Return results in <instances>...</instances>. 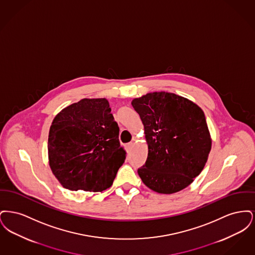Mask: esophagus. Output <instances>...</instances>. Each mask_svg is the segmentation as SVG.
I'll list each match as a JSON object with an SVG mask.
<instances>
[{
	"label": "esophagus",
	"mask_w": 255,
	"mask_h": 255,
	"mask_svg": "<svg viewBox=\"0 0 255 255\" xmlns=\"http://www.w3.org/2000/svg\"><path fill=\"white\" fill-rule=\"evenodd\" d=\"M133 142H129V143H127L126 145H125V148H126V150H127V152H129L131 149H132V147H133Z\"/></svg>",
	"instance_id": "1"
}]
</instances>
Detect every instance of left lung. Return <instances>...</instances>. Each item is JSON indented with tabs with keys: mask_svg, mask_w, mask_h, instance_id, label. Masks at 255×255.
<instances>
[{
	"mask_svg": "<svg viewBox=\"0 0 255 255\" xmlns=\"http://www.w3.org/2000/svg\"><path fill=\"white\" fill-rule=\"evenodd\" d=\"M144 125L148 157L137 173L147 187L172 194L187 187L204 169L211 150L206 117L197 104L166 92L132 101Z\"/></svg>",
	"mask_w": 255,
	"mask_h": 255,
	"instance_id": "left-lung-1",
	"label": "left lung"
}]
</instances>
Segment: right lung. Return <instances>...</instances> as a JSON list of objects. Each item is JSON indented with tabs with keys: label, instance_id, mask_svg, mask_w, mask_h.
Segmentation results:
<instances>
[{
	"label": "right lung",
	"instance_id": "obj_1",
	"mask_svg": "<svg viewBox=\"0 0 255 255\" xmlns=\"http://www.w3.org/2000/svg\"><path fill=\"white\" fill-rule=\"evenodd\" d=\"M106 98H84L62 110L49 128L50 169L70 190L103 191L113 184L126 152Z\"/></svg>",
	"mask_w": 255,
	"mask_h": 255
}]
</instances>
